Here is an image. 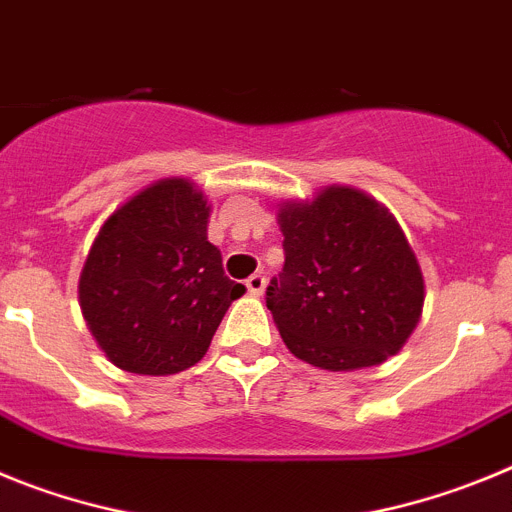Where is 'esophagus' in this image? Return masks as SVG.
I'll list each match as a JSON object with an SVG mask.
<instances>
[{
	"instance_id": "1",
	"label": "esophagus",
	"mask_w": 512,
	"mask_h": 512,
	"mask_svg": "<svg viewBox=\"0 0 512 512\" xmlns=\"http://www.w3.org/2000/svg\"><path fill=\"white\" fill-rule=\"evenodd\" d=\"M246 287L253 297H261L266 289V279L261 277V274H253V277L246 279Z\"/></svg>"
}]
</instances>
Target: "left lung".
<instances>
[{"label": "left lung", "instance_id": "8db88e82", "mask_svg": "<svg viewBox=\"0 0 512 512\" xmlns=\"http://www.w3.org/2000/svg\"><path fill=\"white\" fill-rule=\"evenodd\" d=\"M284 269L266 307L297 359L354 372L400 354L423 315L415 251L382 202L343 184L277 212Z\"/></svg>", "mask_w": 512, "mask_h": 512}]
</instances>
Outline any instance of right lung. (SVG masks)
Segmentation results:
<instances>
[{"label":"right lung","mask_w":512,"mask_h":512,"mask_svg":"<svg viewBox=\"0 0 512 512\" xmlns=\"http://www.w3.org/2000/svg\"><path fill=\"white\" fill-rule=\"evenodd\" d=\"M212 205L184 176L148 184L99 228L79 274V305L104 356L122 372L166 377L210 348L230 302L246 292L225 277L207 241Z\"/></svg>","instance_id":"add662e5"}]
</instances>
